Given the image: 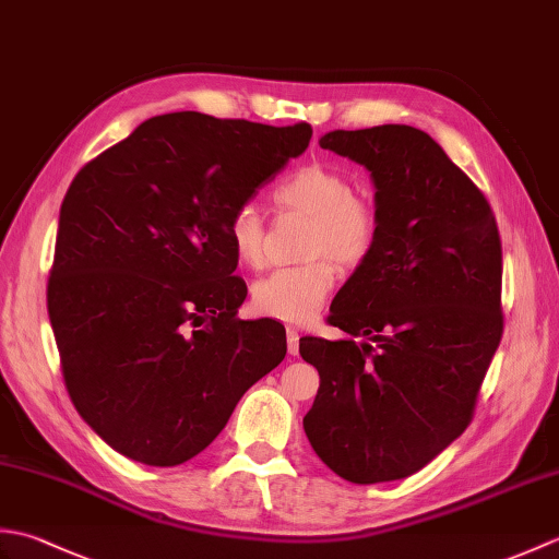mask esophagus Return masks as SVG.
<instances>
[{"label": "esophagus", "mask_w": 559, "mask_h": 559, "mask_svg": "<svg viewBox=\"0 0 559 559\" xmlns=\"http://www.w3.org/2000/svg\"><path fill=\"white\" fill-rule=\"evenodd\" d=\"M286 341H288V353H290V355H298V353H300V334H298V329L288 326Z\"/></svg>", "instance_id": "34e87169"}]
</instances>
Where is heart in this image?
I'll use <instances>...</instances> for the list:
<instances>
[{"mask_svg":"<svg viewBox=\"0 0 559 559\" xmlns=\"http://www.w3.org/2000/svg\"><path fill=\"white\" fill-rule=\"evenodd\" d=\"M273 201L286 211L312 218L310 254L329 253L343 266H358L374 252L379 240V216L370 201L353 194V185L341 170L324 163H310L293 170L273 189ZM235 261L245 269L264 264L266 225L254 204H240L225 221ZM336 266L329 258H317L300 266L276 269L252 286V307L264 317L302 324L319 312L334 290Z\"/></svg>","mask_w":559,"mask_h":559,"instance_id":"1","label":"heart"}]
</instances>
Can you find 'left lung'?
<instances>
[{
	"mask_svg": "<svg viewBox=\"0 0 559 559\" xmlns=\"http://www.w3.org/2000/svg\"><path fill=\"white\" fill-rule=\"evenodd\" d=\"M319 146L370 170L379 240L331 305L346 338H300L319 372L305 435L343 480H401L473 420L504 329L500 233L488 199L420 129H336Z\"/></svg>",
	"mask_w": 559,
	"mask_h": 559,
	"instance_id": "left-lung-1",
	"label": "left lung"
}]
</instances>
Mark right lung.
I'll return each mask as SVG.
<instances>
[{
	"label": "right lung",
	"mask_w": 559,
	"mask_h": 559,
	"mask_svg": "<svg viewBox=\"0 0 559 559\" xmlns=\"http://www.w3.org/2000/svg\"><path fill=\"white\" fill-rule=\"evenodd\" d=\"M310 139L307 122L158 115L69 185L47 314L71 403L122 456H197L286 358V329L237 319L247 286L225 221Z\"/></svg>",
	"instance_id": "obj_1"
}]
</instances>
